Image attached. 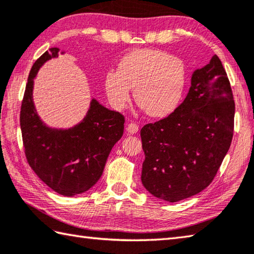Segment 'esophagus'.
I'll return each instance as SVG.
<instances>
[{
    "label": "esophagus",
    "instance_id": "esophagus-1",
    "mask_svg": "<svg viewBox=\"0 0 254 254\" xmlns=\"http://www.w3.org/2000/svg\"><path fill=\"white\" fill-rule=\"evenodd\" d=\"M126 130L128 133L133 135V133H137V131L139 130V126H138L136 123H129V124H127Z\"/></svg>",
    "mask_w": 254,
    "mask_h": 254
}]
</instances>
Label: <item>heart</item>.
Returning a JSON list of instances; mask_svg holds the SVG:
<instances>
[{"label": "heart", "instance_id": "obj_1", "mask_svg": "<svg viewBox=\"0 0 254 254\" xmlns=\"http://www.w3.org/2000/svg\"><path fill=\"white\" fill-rule=\"evenodd\" d=\"M187 79L185 62L154 49L133 50L123 56L117 69L105 75V92L116 111L133 98L152 117H166L178 107Z\"/></svg>", "mask_w": 254, "mask_h": 254}]
</instances>
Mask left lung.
Instances as JSON below:
<instances>
[{
    "instance_id": "obj_1",
    "label": "left lung",
    "mask_w": 254,
    "mask_h": 254,
    "mask_svg": "<svg viewBox=\"0 0 254 254\" xmlns=\"http://www.w3.org/2000/svg\"><path fill=\"white\" fill-rule=\"evenodd\" d=\"M234 109L230 82L214 55L193 71L189 92L175 112L141 128L146 190L177 202L207 188L230 148Z\"/></svg>"
}]
</instances>
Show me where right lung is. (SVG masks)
<instances>
[{
	"mask_svg": "<svg viewBox=\"0 0 254 254\" xmlns=\"http://www.w3.org/2000/svg\"><path fill=\"white\" fill-rule=\"evenodd\" d=\"M59 53L60 49L52 47L33 64L20 124L25 156L33 171L55 192L73 197L86 192L102 177L109 152L124 133L125 118L93 98L87 114L77 125L67 129L46 126L33 102L34 78L43 64Z\"/></svg>",
	"mask_w": 254,
	"mask_h": 254,
	"instance_id": "obj_1",
	"label": "right lung"
}]
</instances>
